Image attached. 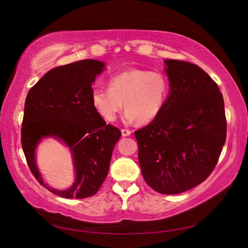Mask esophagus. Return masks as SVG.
Listing matches in <instances>:
<instances>
[{
	"label": "esophagus",
	"mask_w": 248,
	"mask_h": 248,
	"mask_svg": "<svg viewBox=\"0 0 248 248\" xmlns=\"http://www.w3.org/2000/svg\"><path fill=\"white\" fill-rule=\"evenodd\" d=\"M121 132H122V136L123 137H129L130 134H131V131L129 129H122Z\"/></svg>",
	"instance_id": "34e87169"
}]
</instances>
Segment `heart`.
I'll return each mask as SVG.
<instances>
[{"instance_id": "heart-1", "label": "heart", "mask_w": 248, "mask_h": 248, "mask_svg": "<svg viewBox=\"0 0 248 248\" xmlns=\"http://www.w3.org/2000/svg\"><path fill=\"white\" fill-rule=\"evenodd\" d=\"M170 80L161 71L129 69L111 77L108 88H95L92 104L106 120L115 121L118 114L127 108L126 123H149L160 115L170 94Z\"/></svg>"}]
</instances>
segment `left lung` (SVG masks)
<instances>
[{
	"label": "left lung",
	"instance_id": "obj_1",
	"mask_svg": "<svg viewBox=\"0 0 248 248\" xmlns=\"http://www.w3.org/2000/svg\"><path fill=\"white\" fill-rule=\"evenodd\" d=\"M170 94L160 115L134 132L146 183L177 194L204 182L218 161L227 138L222 94L196 64L164 60Z\"/></svg>",
	"mask_w": 248,
	"mask_h": 248
}]
</instances>
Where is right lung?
Wrapping results in <instances>:
<instances>
[{
	"label": "right lung",
	"instance_id": "right-lung-1",
	"mask_svg": "<svg viewBox=\"0 0 248 248\" xmlns=\"http://www.w3.org/2000/svg\"><path fill=\"white\" fill-rule=\"evenodd\" d=\"M106 68L97 60L59 66L30 89L25 103L21 146L28 166L42 186L65 199H85L99 190L109 170L112 150L121 138L92 104V85ZM55 137L70 148L76 179L68 190L50 189L35 163V149L42 138Z\"/></svg>",
	"mask_w": 248,
	"mask_h": 248
}]
</instances>
